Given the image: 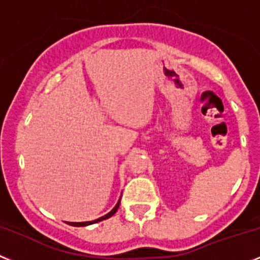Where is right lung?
<instances>
[{
    "instance_id": "1",
    "label": "right lung",
    "mask_w": 260,
    "mask_h": 260,
    "mask_svg": "<svg viewBox=\"0 0 260 260\" xmlns=\"http://www.w3.org/2000/svg\"><path fill=\"white\" fill-rule=\"evenodd\" d=\"M119 205H120V200L117 201L116 206L112 209V210L110 211V213H107L106 215H103V217L98 218V219H93V221H88V222H69V224H71V226H76V228H83V226H88V224H92V223H96V222H100V221H104V219H107V218L112 217L115 213L117 211V209H119Z\"/></svg>"
}]
</instances>
